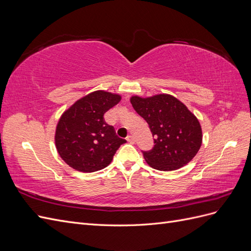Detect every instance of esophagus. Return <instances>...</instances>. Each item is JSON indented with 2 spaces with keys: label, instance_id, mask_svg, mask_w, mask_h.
I'll return each instance as SVG.
<instances>
[{
  "label": "esophagus",
  "instance_id": "1",
  "mask_svg": "<svg viewBox=\"0 0 251 251\" xmlns=\"http://www.w3.org/2000/svg\"><path fill=\"white\" fill-rule=\"evenodd\" d=\"M126 141L130 142V143H134V142H135V139H134V137H133L132 135H128L127 137H126Z\"/></svg>",
  "mask_w": 251,
  "mask_h": 251
}]
</instances>
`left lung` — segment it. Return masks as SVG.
Returning a JSON list of instances; mask_svg holds the SVG:
<instances>
[{"label":"left lung","mask_w":251,"mask_h":251,"mask_svg":"<svg viewBox=\"0 0 251 251\" xmlns=\"http://www.w3.org/2000/svg\"><path fill=\"white\" fill-rule=\"evenodd\" d=\"M130 101L155 137L153 150L143 151L151 168L169 172L192 161L201 148L203 135L198 118L183 102L165 93L150 97L133 95Z\"/></svg>","instance_id":"8db88e82"}]
</instances>
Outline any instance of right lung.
Masks as SVG:
<instances>
[{"label": "right lung", "mask_w": 251, "mask_h": 251, "mask_svg": "<svg viewBox=\"0 0 251 251\" xmlns=\"http://www.w3.org/2000/svg\"><path fill=\"white\" fill-rule=\"evenodd\" d=\"M121 100V95L97 90L79 98L58 119L54 142L60 158L82 172L100 171L112 162L125 139L118 138L103 115Z\"/></svg>", "instance_id": "right-lung-1"}]
</instances>
